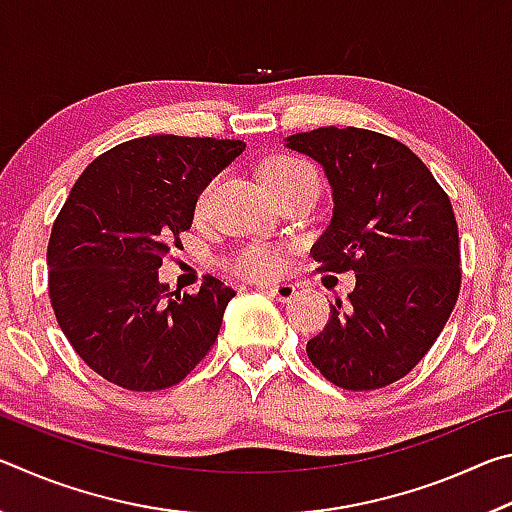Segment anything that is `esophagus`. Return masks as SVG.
I'll use <instances>...</instances> for the list:
<instances>
[{
  "mask_svg": "<svg viewBox=\"0 0 512 512\" xmlns=\"http://www.w3.org/2000/svg\"><path fill=\"white\" fill-rule=\"evenodd\" d=\"M259 291L268 293V296L280 300V302H289L296 298V287L289 282H282V284H257Z\"/></svg>",
  "mask_w": 512,
  "mask_h": 512,
  "instance_id": "esophagus-1",
  "label": "esophagus"
}]
</instances>
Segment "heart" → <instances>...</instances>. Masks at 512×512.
Instances as JSON below:
<instances>
[{
    "label": "heart",
    "instance_id": "heart-1",
    "mask_svg": "<svg viewBox=\"0 0 512 512\" xmlns=\"http://www.w3.org/2000/svg\"><path fill=\"white\" fill-rule=\"evenodd\" d=\"M300 180H316V173L305 160L296 158V155H275V158L268 160L262 167V183L266 189L300 183ZM214 185L216 183L212 180V183H207L201 189V194L196 196L194 212L198 219H201L207 210V203H210ZM280 266H282L280 253L264 244H250L246 248H241L235 255L237 271L250 277H268L280 271Z\"/></svg>",
    "mask_w": 512,
    "mask_h": 512
}]
</instances>
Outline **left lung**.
<instances>
[{"label":"left lung","instance_id":"8db88e82","mask_svg":"<svg viewBox=\"0 0 512 512\" xmlns=\"http://www.w3.org/2000/svg\"><path fill=\"white\" fill-rule=\"evenodd\" d=\"M287 146L314 158L332 187V223L311 248L318 271L357 275L307 357L345 391L384 388L418 366L458 300L452 203L427 164L388 135L325 126Z\"/></svg>","mask_w":512,"mask_h":512}]
</instances>
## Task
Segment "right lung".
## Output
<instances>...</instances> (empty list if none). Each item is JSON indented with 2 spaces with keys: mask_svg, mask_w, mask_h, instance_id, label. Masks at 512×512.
Instances as JSON below:
<instances>
[{
  "mask_svg": "<svg viewBox=\"0 0 512 512\" xmlns=\"http://www.w3.org/2000/svg\"><path fill=\"white\" fill-rule=\"evenodd\" d=\"M246 149L241 140L137 137L88 164L47 246L49 298L88 366L128 391H162L216 341L235 291L207 275L198 293L169 291L158 268L192 228L201 189Z\"/></svg>",
  "mask_w": 512,
  "mask_h": 512,
  "instance_id": "obj_1",
  "label": "right lung"
}]
</instances>
